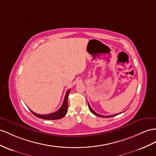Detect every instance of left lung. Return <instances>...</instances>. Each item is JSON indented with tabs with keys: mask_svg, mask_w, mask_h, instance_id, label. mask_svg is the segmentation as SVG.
Wrapping results in <instances>:
<instances>
[{
	"mask_svg": "<svg viewBox=\"0 0 156 156\" xmlns=\"http://www.w3.org/2000/svg\"><path fill=\"white\" fill-rule=\"evenodd\" d=\"M88 107H89V109H90V111H91V113H92L93 114H94L95 115H96V116H98V117H105V118H108V117H114V116H116V115H119V114H121V113H117V114H115V115H109V116H103V115H99V114H98L97 113H95V111L91 109V107H90V104H89V103H88Z\"/></svg>",
	"mask_w": 156,
	"mask_h": 156,
	"instance_id": "8db88e82",
	"label": "left lung"
}]
</instances>
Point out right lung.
<instances>
[{"instance_id":"1","label":"right lung","mask_w":156,"mask_h":156,"mask_svg":"<svg viewBox=\"0 0 156 156\" xmlns=\"http://www.w3.org/2000/svg\"><path fill=\"white\" fill-rule=\"evenodd\" d=\"M70 90H69L66 93V95L65 96V99H64V101L62 104L58 111H56L55 113H52L49 114H47V115H39L34 113V111H31V109L30 111L32 113L35 117H37L40 119H47V120H57V119H60L62 118L67 113V110H68V96H69V94L70 93Z\"/></svg>"}]
</instances>
